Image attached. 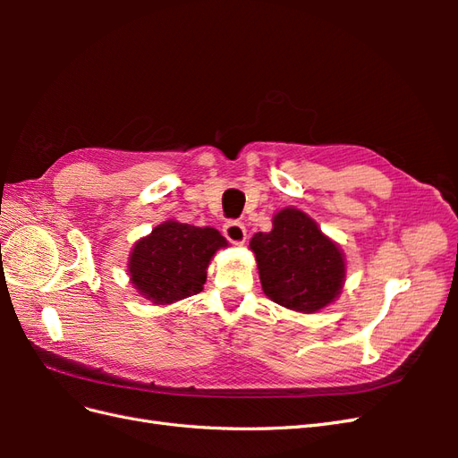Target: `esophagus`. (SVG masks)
Returning a JSON list of instances; mask_svg holds the SVG:
<instances>
[{
    "mask_svg": "<svg viewBox=\"0 0 458 458\" xmlns=\"http://www.w3.org/2000/svg\"><path fill=\"white\" fill-rule=\"evenodd\" d=\"M224 234L225 239L233 244H244L246 242V227L242 221L237 219H231L224 225Z\"/></svg>",
    "mask_w": 458,
    "mask_h": 458,
    "instance_id": "34e87169",
    "label": "esophagus"
}]
</instances>
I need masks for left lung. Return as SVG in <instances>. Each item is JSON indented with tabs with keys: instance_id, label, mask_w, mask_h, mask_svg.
<instances>
[{
	"instance_id": "obj_1",
	"label": "left lung",
	"mask_w": 458,
	"mask_h": 458,
	"mask_svg": "<svg viewBox=\"0 0 458 458\" xmlns=\"http://www.w3.org/2000/svg\"><path fill=\"white\" fill-rule=\"evenodd\" d=\"M263 293L275 303L315 313L335 301L345 279V259L336 242L298 208L273 217L269 233L250 241Z\"/></svg>"
}]
</instances>
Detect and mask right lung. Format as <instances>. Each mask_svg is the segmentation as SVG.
I'll use <instances>...</instances> for the list:
<instances>
[{
    "label": "right lung",
    "instance_id": "add662e5",
    "mask_svg": "<svg viewBox=\"0 0 458 458\" xmlns=\"http://www.w3.org/2000/svg\"><path fill=\"white\" fill-rule=\"evenodd\" d=\"M225 246L214 227L164 221L135 242L128 261L130 281L152 303L168 306L200 293L208 263Z\"/></svg>",
    "mask_w": 458,
    "mask_h": 458
}]
</instances>
